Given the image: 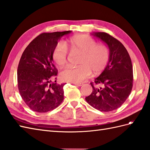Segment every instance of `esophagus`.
Here are the masks:
<instances>
[{
  "label": "esophagus",
  "mask_w": 150,
  "mask_h": 150,
  "mask_svg": "<svg viewBox=\"0 0 150 150\" xmlns=\"http://www.w3.org/2000/svg\"><path fill=\"white\" fill-rule=\"evenodd\" d=\"M74 84L75 85L78 86H81L83 85V83H74Z\"/></svg>",
  "instance_id": "obj_1"
}]
</instances>
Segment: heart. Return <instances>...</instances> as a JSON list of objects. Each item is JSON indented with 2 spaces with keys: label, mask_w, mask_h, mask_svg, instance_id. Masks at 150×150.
Listing matches in <instances>:
<instances>
[{
  "label": "heart",
  "mask_w": 150,
  "mask_h": 150,
  "mask_svg": "<svg viewBox=\"0 0 150 150\" xmlns=\"http://www.w3.org/2000/svg\"><path fill=\"white\" fill-rule=\"evenodd\" d=\"M78 52L81 55L76 67L67 66L60 74L63 81L79 83L87 78L92 71L94 74L101 72L106 67L109 60V50L104 45H97L96 41L88 35H76L64 42L57 43L53 52V59L58 66L67 62V50Z\"/></svg>",
  "instance_id": "1"
}]
</instances>
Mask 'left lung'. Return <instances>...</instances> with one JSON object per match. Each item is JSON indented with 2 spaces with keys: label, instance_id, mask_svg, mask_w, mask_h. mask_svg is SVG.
<instances>
[{
  "label": "left lung",
  "instance_id": "8db88e82",
  "mask_svg": "<svg viewBox=\"0 0 150 150\" xmlns=\"http://www.w3.org/2000/svg\"><path fill=\"white\" fill-rule=\"evenodd\" d=\"M92 35L108 45L109 60L94 83H90L92 92L85 100L98 111H111L125 103L132 90V62L127 50L118 40L105 32H94ZM98 84L101 85L99 88L97 86Z\"/></svg>",
  "mask_w": 150,
  "mask_h": 150
}]
</instances>
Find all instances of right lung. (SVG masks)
<instances>
[{
  "instance_id": "obj_1",
  "label": "right lung",
  "mask_w": 150,
  "mask_h": 150,
  "mask_svg": "<svg viewBox=\"0 0 150 150\" xmlns=\"http://www.w3.org/2000/svg\"><path fill=\"white\" fill-rule=\"evenodd\" d=\"M71 32L42 33L29 44L21 57L17 71L18 90L32 111L46 112L62 103L65 84L52 82L58 73L52 54L58 40Z\"/></svg>"
}]
</instances>
